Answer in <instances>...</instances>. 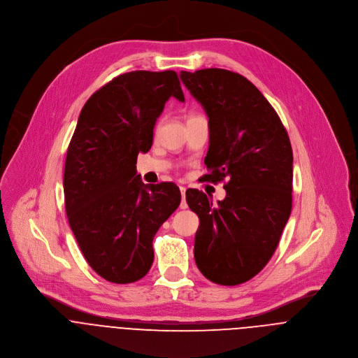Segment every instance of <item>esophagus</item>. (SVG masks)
<instances>
[{"label":"esophagus","mask_w":358,"mask_h":358,"mask_svg":"<svg viewBox=\"0 0 358 358\" xmlns=\"http://www.w3.org/2000/svg\"><path fill=\"white\" fill-rule=\"evenodd\" d=\"M180 191H181V203H180V208L181 209H187L188 205H187V201H185V187H180Z\"/></svg>","instance_id":"esophagus-1"}]
</instances>
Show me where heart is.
I'll return each instance as SVG.
<instances>
[{
    "instance_id": "1",
    "label": "heart",
    "mask_w": 358,
    "mask_h": 358,
    "mask_svg": "<svg viewBox=\"0 0 358 358\" xmlns=\"http://www.w3.org/2000/svg\"><path fill=\"white\" fill-rule=\"evenodd\" d=\"M189 118H192V117H189Z\"/></svg>"
}]
</instances>
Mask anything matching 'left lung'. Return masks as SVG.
Listing matches in <instances>:
<instances>
[{
	"mask_svg": "<svg viewBox=\"0 0 358 358\" xmlns=\"http://www.w3.org/2000/svg\"><path fill=\"white\" fill-rule=\"evenodd\" d=\"M180 76L209 118L203 181L227 180L217 205L199 189L185 192L199 217L195 262L213 283L241 285L269 262L290 217V139L275 108L243 75L208 68Z\"/></svg>",
	"mask_w": 358,
	"mask_h": 358,
	"instance_id": "obj_1",
	"label": "left lung"
}]
</instances>
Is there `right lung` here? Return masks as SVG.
<instances>
[{
	"label": "right lung",
	"mask_w": 358,
	"mask_h": 358,
	"mask_svg": "<svg viewBox=\"0 0 358 358\" xmlns=\"http://www.w3.org/2000/svg\"><path fill=\"white\" fill-rule=\"evenodd\" d=\"M184 93L174 71L118 75L85 103L64 169L65 210L90 268L117 285L142 279L153 237L181 202L174 182L143 184L138 153L153 143L166 101Z\"/></svg>",
	"instance_id": "add662e5"
}]
</instances>
